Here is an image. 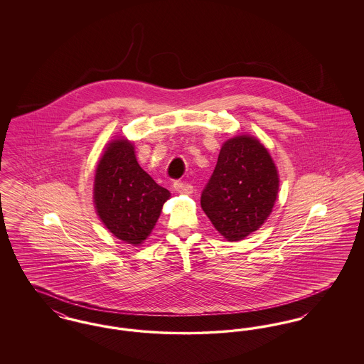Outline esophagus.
Returning a JSON list of instances; mask_svg holds the SVG:
<instances>
[{
	"mask_svg": "<svg viewBox=\"0 0 364 364\" xmlns=\"http://www.w3.org/2000/svg\"><path fill=\"white\" fill-rule=\"evenodd\" d=\"M173 188L180 192V193H186V195H190L193 192V187L191 186L190 183H186V181H181V180H177L173 183Z\"/></svg>",
	"mask_w": 364,
	"mask_h": 364,
	"instance_id": "obj_1",
	"label": "esophagus"
}]
</instances>
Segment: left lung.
<instances>
[{"label": "left lung", "instance_id": "1", "mask_svg": "<svg viewBox=\"0 0 364 364\" xmlns=\"http://www.w3.org/2000/svg\"><path fill=\"white\" fill-rule=\"evenodd\" d=\"M278 183L276 165L259 140L236 136L224 143L200 205L226 240L239 242L272 213Z\"/></svg>", "mask_w": 364, "mask_h": 364}]
</instances>
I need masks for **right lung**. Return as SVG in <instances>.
Listing matches in <instances>:
<instances>
[{
    "instance_id": "right-lung-1",
    "label": "right lung",
    "mask_w": 364,
    "mask_h": 364,
    "mask_svg": "<svg viewBox=\"0 0 364 364\" xmlns=\"http://www.w3.org/2000/svg\"><path fill=\"white\" fill-rule=\"evenodd\" d=\"M169 196L139 166L131 141L117 139L109 144L97 166L94 202L117 239L134 245L146 240Z\"/></svg>"
}]
</instances>
